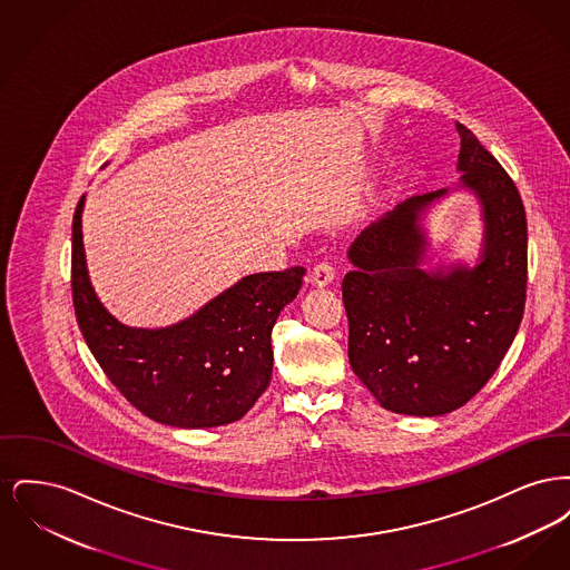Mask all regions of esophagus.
<instances>
[{
	"instance_id": "1",
	"label": "esophagus",
	"mask_w": 570,
	"mask_h": 570,
	"mask_svg": "<svg viewBox=\"0 0 570 570\" xmlns=\"http://www.w3.org/2000/svg\"><path fill=\"white\" fill-rule=\"evenodd\" d=\"M333 277H335V269L331 263H318L309 273V282L314 286H328L333 282Z\"/></svg>"
}]
</instances>
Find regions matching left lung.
Returning a JSON list of instances; mask_svg holds the SVG:
<instances>
[{
  "label": "left lung",
  "mask_w": 570,
  "mask_h": 570,
  "mask_svg": "<svg viewBox=\"0 0 570 570\" xmlns=\"http://www.w3.org/2000/svg\"><path fill=\"white\" fill-rule=\"evenodd\" d=\"M458 190L481 205L474 267L425 269L423 217L449 190L412 196L372 222L348 249L344 275L348 358L379 404L440 416L472 400L515 340L525 305L528 226L513 179L465 126Z\"/></svg>",
  "instance_id": "1"
}]
</instances>
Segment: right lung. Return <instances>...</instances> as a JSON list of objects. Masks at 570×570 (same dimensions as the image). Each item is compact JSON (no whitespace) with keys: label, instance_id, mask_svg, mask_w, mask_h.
<instances>
[{"label":"right lung","instance_id":"1","mask_svg":"<svg viewBox=\"0 0 570 570\" xmlns=\"http://www.w3.org/2000/svg\"><path fill=\"white\" fill-rule=\"evenodd\" d=\"M82 205L85 196L72 219V301L82 337L110 382L136 410L170 428L239 421L272 382L273 325L297 297L305 269L245 275L175 325H124L89 282Z\"/></svg>","mask_w":570,"mask_h":570}]
</instances>
